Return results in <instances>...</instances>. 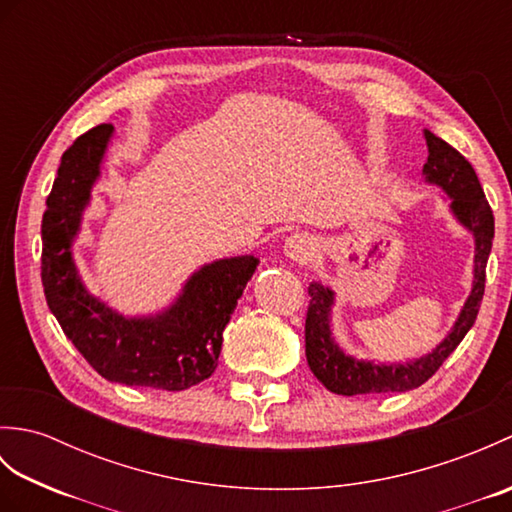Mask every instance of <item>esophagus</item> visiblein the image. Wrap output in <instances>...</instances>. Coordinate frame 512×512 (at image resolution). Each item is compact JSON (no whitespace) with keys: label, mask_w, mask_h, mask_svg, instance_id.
Segmentation results:
<instances>
[{"label":"esophagus","mask_w":512,"mask_h":512,"mask_svg":"<svg viewBox=\"0 0 512 512\" xmlns=\"http://www.w3.org/2000/svg\"><path fill=\"white\" fill-rule=\"evenodd\" d=\"M314 250H317V246H314V239H312L308 233H295V235H290V237L286 239V244H284L286 257H290L292 262H299V264L312 262Z\"/></svg>","instance_id":"obj_1"}]
</instances>
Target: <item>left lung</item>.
Listing matches in <instances>:
<instances>
[{"label": "left lung", "mask_w": 512, "mask_h": 512, "mask_svg": "<svg viewBox=\"0 0 512 512\" xmlns=\"http://www.w3.org/2000/svg\"><path fill=\"white\" fill-rule=\"evenodd\" d=\"M424 140H427L429 149L424 176L449 193L455 217L475 235V281L471 297L464 303V310L455 328L436 347V352L407 365H376L354 361L352 356H345L334 345L330 336V308L334 295L330 288L310 284V303L306 314V358L312 374L332 394H389V391H409L420 387L438 372L440 365L462 343L466 332L473 328L477 312H480L486 284V262L488 255H491L495 235L493 209L486 200L471 162L458 149L444 143L442 138L433 136L429 129H424Z\"/></svg>", "instance_id": "obj_1"}]
</instances>
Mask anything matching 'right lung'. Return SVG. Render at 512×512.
Returning <instances> with one entry per match:
<instances>
[{"instance_id":"right-lung-1","label":"right lung","mask_w":512,"mask_h":512,"mask_svg":"<svg viewBox=\"0 0 512 512\" xmlns=\"http://www.w3.org/2000/svg\"><path fill=\"white\" fill-rule=\"evenodd\" d=\"M112 129L107 123L92 127L61 156L41 222L43 295L65 336L103 378L182 391L215 372L222 332L259 262L246 255L204 266L176 306L154 319H125L90 297L76 277L70 244Z\"/></svg>"}]
</instances>
